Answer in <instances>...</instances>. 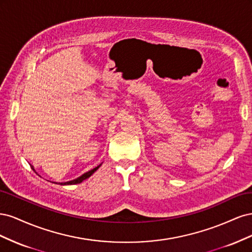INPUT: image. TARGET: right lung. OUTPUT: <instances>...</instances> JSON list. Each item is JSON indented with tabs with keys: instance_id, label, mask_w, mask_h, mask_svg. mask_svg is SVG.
<instances>
[{
	"instance_id": "obj_1",
	"label": "right lung",
	"mask_w": 252,
	"mask_h": 252,
	"mask_svg": "<svg viewBox=\"0 0 252 252\" xmlns=\"http://www.w3.org/2000/svg\"><path fill=\"white\" fill-rule=\"evenodd\" d=\"M100 166H101V164L98 165V166H96L95 168L91 169V170H89L88 172H85L84 174H82L81 177H79L78 179L69 181V182H65V183H60V184H61V185H74V184H80V183H82L84 180H86V179H88L89 177H91V175H93V173H94V172L98 169V167H100ZM32 168L34 170L33 167H32ZM34 171H35V170H34Z\"/></svg>"
}]
</instances>
